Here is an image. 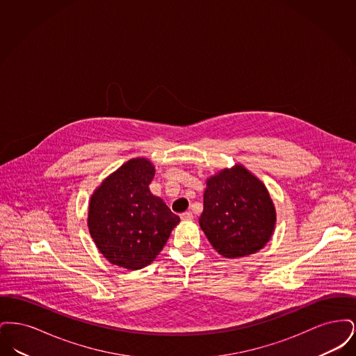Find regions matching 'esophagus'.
<instances>
[{
    "label": "esophagus",
    "instance_id": "1",
    "mask_svg": "<svg viewBox=\"0 0 356 356\" xmlns=\"http://www.w3.org/2000/svg\"><path fill=\"white\" fill-rule=\"evenodd\" d=\"M180 218H181V220H192L193 219V213L191 211L189 212H184V213L180 215Z\"/></svg>",
    "mask_w": 356,
    "mask_h": 356
}]
</instances>
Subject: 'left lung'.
I'll use <instances>...</instances> for the list:
<instances>
[{
  "label": "left lung",
  "instance_id": "obj_1",
  "mask_svg": "<svg viewBox=\"0 0 356 356\" xmlns=\"http://www.w3.org/2000/svg\"><path fill=\"white\" fill-rule=\"evenodd\" d=\"M276 213L264 184L241 165L207 180L200 227L225 257L261 250L271 238Z\"/></svg>",
  "mask_w": 356,
  "mask_h": 356
}]
</instances>
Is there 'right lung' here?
<instances>
[{
	"label": "right lung",
	"instance_id": "obj_1",
	"mask_svg": "<svg viewBox=\"0 0 356 356\" xmlns=\"http://www.w3.org/2000/svg\"><path fill=\"white\" fill-rule=\"evenodd\" d=\"M154 167L132 159L102 181L90 197L88 227L104 257L127 270L151 264L180 218L153 196Z\"/></svg>",
	"mask_w": 356,
	"mask_h": 356
}]
</instances>
